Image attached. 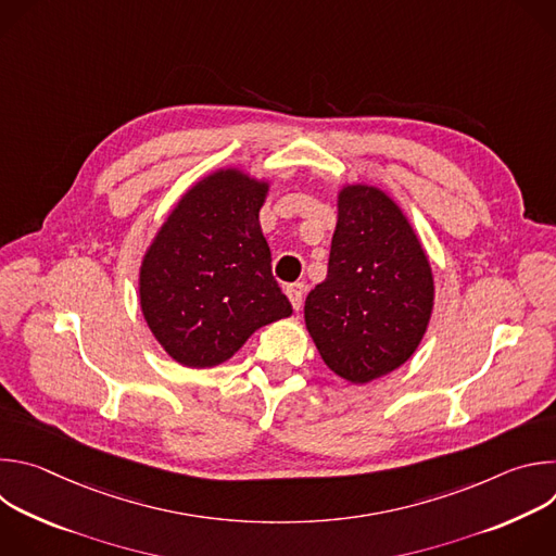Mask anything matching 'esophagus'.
<instances>
[{
  "label": "esophagus",
  "mask_w": 556,
  "mask_h": 556,
  "mask_svg": "<svg viewBox=\"0 0 556 556\" xmlns=\"http://www.w3.org/2000/svg\"><path fill=\"white\" fill-rule=\"evenodd\" d=\"M283 290H286V294H288L292 307H294V309H301V305H303V294H305V286L296 281V283H288Z\"/></svg>",
  "instance_id": "1"
}]
</instances>
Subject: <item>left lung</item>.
<instances>
[{
    "label": "left lung",
    "mask_w": 556,
    "mask_h": 556,
    "mask_svg": "<svg viewBox=\"0 0 556 556\" xmlns=\"http://www.w3.org/2000/svg\"><path fill=\"white\" fill-rule=\"evenodd\" d=\"M328 277L305 299L324 363L365 384L412 358L433 309L429 257L403 208L369 185L339 191Z\"/></svg>",
    "instance_id": "1"
}]
</instances>
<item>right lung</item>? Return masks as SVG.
<instances>
[{"label": "right lung", "instance_id": "obj_1", "mask_svg": "<svg viewBox=\"0 0 556 556\" xmlns=\"http://www.w3.org/2000/svg\"><path fill=\"white\" fill-rule=\"evenodd\" d=\"M266 195V180L217 169L180 198L142 257V316L185 367H215L292 314L260 226Z\"/></svg>", "mask_w": 556, "mask_h": 556}]
</instances>
